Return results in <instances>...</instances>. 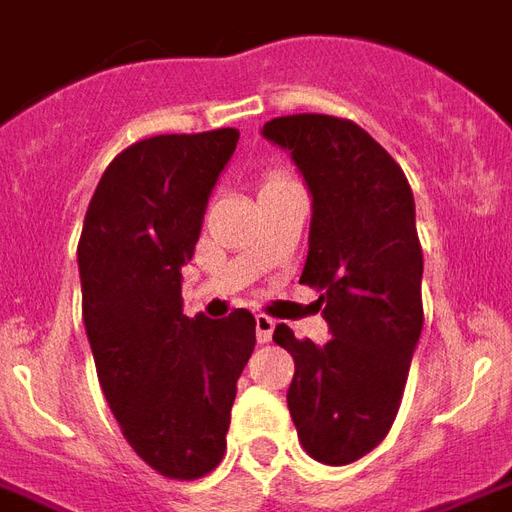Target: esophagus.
Listing matches in <instances>:
<instances>
[{"label": "esophagus", "mask_w": 512, "mask_h": 512, "mask_svg": "<svg viewBox=\"0 0 512 512\" xmlns=\"http://www.w3.org/2000/svg\"><path fill=\"white\" fill-rule=\"evenodd\" d=\"M255 327H257V343H268L273 335V327H276V319L265 317V314H257Z\"/></svg>", "instance_id": "esophagus-1"}]
</instances>
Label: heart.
<instances>
[{
    "label": "heart",
    "instance_id": "heart-1",
    "mask_svg": "<svg viewBox=\"0 0 512 512\" xmlns=\"http://www.w3.org/2000/svg\"><path fill=\"white\" fill-rule=\"evenodd\" d=\"M273 179H276V177H271V179H268V182H273ZM268 182H265V185H268Z\"/></svg>",
    "mask_w": 512,
    "mask_h": 512
}]
</instances>
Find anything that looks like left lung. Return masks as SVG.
<instances>
[{
  "mask_svg": "<svg viewBox=\"0 0 512 512\" xmlns=\"http://www.w3.org/2000/svg\"><path fill=\"white\" fill-rule=\"evenodd\" d=\"M263 136L290 152L311 195L300 282L322 290L333 335L317 346L287 325L273 330L295 360L287 405L306 454L341 467L386 438L421 338L416 204L395 158L351 120L273 117Z\"/></svg>",
  "mask_w": 512,
  "mask_h": 512,
  "instance_id": "8db88e82",
  "label": "left lung"
}]
</instances>
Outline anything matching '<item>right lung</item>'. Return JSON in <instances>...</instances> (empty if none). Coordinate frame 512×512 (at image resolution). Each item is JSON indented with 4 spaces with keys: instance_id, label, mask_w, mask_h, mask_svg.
<instances>
[{
    "instance_id": "right-lung-1",
    "label": "right lung",
    "mask_w": 512,
    "mask_h": 512,
    "mask_svg": "<svg viewBox=\"0 0 512 512\" xmlns=\"http://www.w3.org/2000/svg\"><path fill=\"white\" fill-rule=\"evenodd\" d=\"M236 144V128L131 144L101 174L77 247L101 392L136 454L179 481L222 462L236 381L255 349L247 308L182 314V265Z\"/></svg>"
}]
</instances>
